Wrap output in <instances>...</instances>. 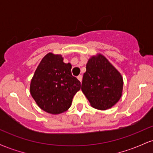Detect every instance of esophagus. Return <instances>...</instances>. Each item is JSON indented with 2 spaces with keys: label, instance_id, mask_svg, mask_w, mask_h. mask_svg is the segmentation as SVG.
<instances>
[{
  "label": "esophagus",
  "instance_id": "34e87169",
  "mask_svg": "<svg viewBox=\"0 0 153 153\" xmlns=\"http://www.w3.org/2000/svg\"><path fill=\"white\" fill-rule=\"evenodd\" d=\"M77 78H78V80H80V82H81V81H82V75H78V77H77Z\"/></svg>",
  "mask_w": 153,
  "mask_h": 153
}]
</instances>
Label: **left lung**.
Returning <instances> with one entry per match:
<instances>
[{
  "label": "left lung",
  "instance_id": "obj_1",
  "mask_svg": "<svg viewBox=\"0 0 153 153\" xmlns=\"http://www.w3.org/2000/svg\"><path fill=\"white\" fill-rule=\"evenodd\" d=\"M123 84L121 73L103 54L88 59L81 90L91 106L106 110L114 106L122 96Z\"/></svg>",
  "mask_w": 153,
  "mask_h": 153
}]
</instances>
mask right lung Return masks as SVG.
Masks as SVG:
<instances>
[{
    "label": "right lung",
    "mask_w": 153,
    "mask_h": 153,
    "mask_svg": "<svg viewBox=\"0 0 153 153\" xmlns=\"http://www.w3.org/2000/svg\"><path fill=\"white\" fill-rule=\"evenodd\" d=\"M71 63H65L61 54L52 52L43 57L31 80L30 93L40 108L52 114L66 111L80 82L71 73Z\"/></svg>",
    "instance_id": "1"
}]
</instances>
